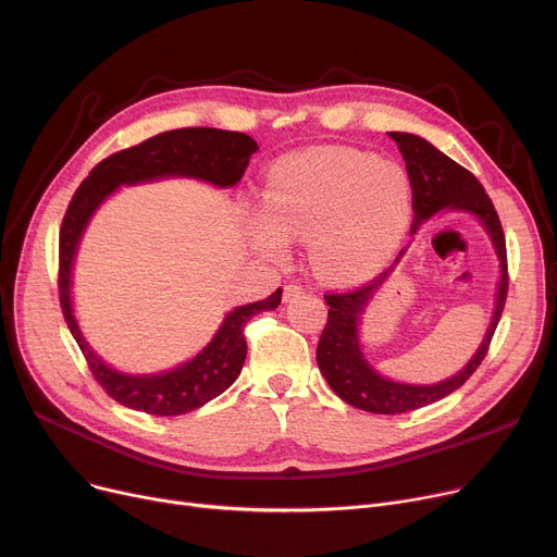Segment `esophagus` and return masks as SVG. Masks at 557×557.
Wrapping results in <instances>:
<instances>
[{"label": "esophagus", "instance_id": "34e87169", "mask_svg": "<svg viewBox=\"0 0 557 557\" xmlns=\"http://www.w3.org/2000/svg\"><path fill=\"white\" fill-rule=\"evenodd\" d=\"M302 286L300 284H286L284 286V300H294V298H298L300 294H302Z\"/></svg>", "mask_w": 557, "mask_h": 557}]
</instances>
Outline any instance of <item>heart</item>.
I'll list each match as a JSON object with an SVG mask.
<instances>
[{
    "mask_svg": "<svg viewBox=\"0 0 557 557\" xmlns=\"http://www.w3.org/2000/svg\"><path fill=\"white\" fill-rule=\"evenodd\" d=\"M411 178L401 164L355 149H315L273 166L255 244L282 257L286 237L311 242V263L330 282L374 275L411 219Z\"/></svg>",
    "mask_w": 557,
    "mask_h": 557,
    "instance_id": "obj_1",
    "label": "heart"
}]
</instances>
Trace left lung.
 Returning a JSON list of instances; mask_svg holds the SVG:
<instances>
[{
  "mask_svg": "<svg viewBox=\"0 0 557 557\" xmlns=\"http://www.w3.org/2000/svg\"><path fill=\"white\" fill-rule=\"evenodd\" d=\"M388 135L397 141V149L406 162L408 178H411L413 214H416L413 232L422 221H426L435 212H441L443 208L472 212L487 227L496 255L502 259L504 275L499 282V294H496V309L492 315V323L479 347V352L456 376L433 386H408V384L391 382V379L379 376L361 355L359 338H357V320L363 307L370 302L376 286H382L388 273L379 275L366 284H359L355 288L325 294V302L330 305V311H327V325L323 334H320L318 349H315L318 368L327 379L330 388L343 401H347L355 408H361V411L379 413V416H397V413L416 411V408L429 406L458 391L483 363L490 349V341L494 336L496 325H499V318L504 313V305L508 298L506 234H504L499 214H496L494 205L485 194L483 185L476 181V175L472 171H467L465 166H460L458 162H454L443 151H437L433 144H429L418 135H411V133H388Z\"/></svg>",
  "mask_w": 557,
  "mask_h": 557,
  "instance_id": "8db88e82",
  "label": "left lung"
}]
</instances>
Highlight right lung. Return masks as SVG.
<instances>
[{
	"label": "right lung",
	"instance_id": "add662e5",
	"mask_svg": "<svg viewBox=\"0 0 557 557\" xmlns=\"http://www.w3.org/2000/svg\"><path fill=\"white\" fill-rule=\"evenodd\" d=\"M255 151L257 141L237 131L202 126L166 131L131 146V149L108 156L74 191L63 216L61 237H58V298H61L65 323L81 347L87 368L114 401L149 416H183L221 395L239 376L246 361L248 345L244 325L255 313L275 309L282 300V288L267 300L230 311L212 343L189 363L151 376L122 374L108 368L87 347L72 315V261L87 221L99 208V202L120 185L156 181L164 175H194V178L219 187L237 185Z\"/></svg>",
	"mask_w": 557,
	"mask_h": 557
}]
</instances>
